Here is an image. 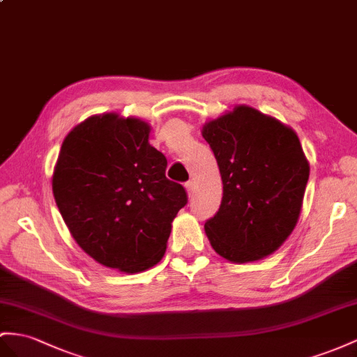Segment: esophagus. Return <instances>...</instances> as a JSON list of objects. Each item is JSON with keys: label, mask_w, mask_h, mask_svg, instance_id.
Returning <instances> with one entry per match:
<instances>
[{"label": "esophagus", "mask_w": 357, "mask_h": 357, "mask_svg": "<svg viewBox=\"0 0 357 357\" xmlns=\"http://www.w3.org/2000/svg\"><path fill=\"white\" fill-rule=\"evenodd\" d=\"M185 188H187L188 197H193L195 193H196V184H195V181H188L187 184H185Z\"/></svg>", "instance_id": "34e87169"}]
</instances>
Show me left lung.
<instances>
[{
	"label": "left lung",
	"mask_w": 357,
	"mask_h": 357,
	"mask_svg": "<svg viewBox=\"0 0 357 357\" xmlns=\"http://www.w3.org/2000/svg\"><path fill=\"white\" fill-rule=\"evenodd\" d=\"M223 181L222 205L205 223L213 249L231 262L276 252L294 229L309 162L297 134L248 105L205 123Z\"/></svg>",
	"instance_id": "left-lung-1"
}]
</instances>
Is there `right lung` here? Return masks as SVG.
<instances>
[{
	"mask_svg": "<svg viewBox=\"0 0 357 357\" xmlns=\"http://www.w3.org/2000/svg\"><path fill=\"white\" fill-rule=\"evenodd\" d=\"M151 126L107 113L77 125L61 144L52 193L74 240L105 267L140 273L166 252L185 188L166 178Z\"/></svg>",
	"mask_w": 357,
	"mask_h": 357,
	"instance_id": "add662e5",
	"label": "right lung"
}]
</instances>
